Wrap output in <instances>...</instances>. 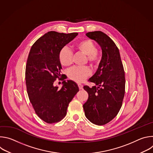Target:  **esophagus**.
I'll return each instance as SVG.
<instances>
[{"label":"esophagus","instance_id":"esophagus-1","mask_svg":"<svg viewBox=\"0 0 153 153\" xmlns=\"http://www.w3.org/2000/svg\"><path fill=\"white\" fill-rule=\"evenodd\" d=\"M77 85H78V86H79V88L80 90H82V89L83 88V85H82V84H80V83H78V84H77Z\"/></svg>","mask_w":153,"mask_h":153}]
</instances>
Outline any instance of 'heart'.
Segmentation results:
<instances>
[{
    "label": "heart",
    "instance_id": "heart-1",
    "mask_svg": "<svg viewBox=\"0 0 153 153\" xmlns=\"http://www.w3.org/2000/svg\"><path fill=\"white\" fill-rule=\"evenodd\" d=\"M77 51L87 56L86 61L90 67L96 68L100 61V51L96 48V44L90 39H83L78 42L75 45ZM59 59L61 65L63 67H69L73 63V53L67 47H63L59 51ZM91 74L90 70L86 67H74L68 71L70 79L76 82H82Z\"/></svg>",
    "mask_w": 153,
    "mask_h": 153
}]
</instances>
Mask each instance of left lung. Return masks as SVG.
<instances>
[{
	"label": "left lung",
	"instance_id": "8db88e82",
	"mask_svg": "<svg viewBox=\"0 0 153 153\" xmlns=\"http://www.w3.org/2000/svg\"><path fill=\"white\" fill-rule=\"evenodd\" d=\"M86 35L98 43L102 57L95 74L88 80L97 86L85 85L88 99L83 108L86 117L97 125L112 120L122 105L125 91V77L119 48L113 40L102 31L88 32Z\"/></svg>",
	"mask_w": 153,
	"mask_h": 153
}]
</instances>
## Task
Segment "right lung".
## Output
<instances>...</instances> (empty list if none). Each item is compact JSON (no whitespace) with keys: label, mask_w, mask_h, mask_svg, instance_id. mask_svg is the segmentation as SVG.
Masks as SVG:
<instances>
[{"label":"right lung","mask_w":153,"mask_h":153,"mask_svg":"<svg viewBox=\"0 0 153 153\" xmlns=\"http://www.w3.org/2000/svg\"><path fill=\"white\" fill-rule=\"evenodd\" d=\"M77 34L49 31L38 39L30 50L25 69L27 93L36 114L46 123L62 120L79 91L72 80H64L61 88L55 86L56 79L63 75L59 51Z\"/></svg>","instance_id":"1"}]
</instances>
